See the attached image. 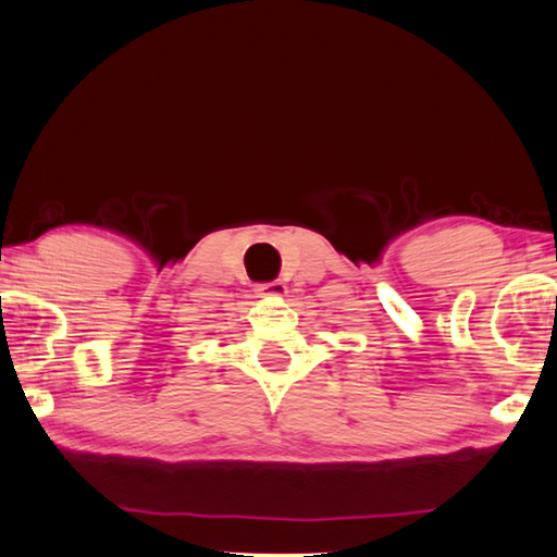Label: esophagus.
I'll list each match as a JSON object with an SVG mask.
<instances>
[{"label":"esophagus","instance_id":"1","mask_svg":"<svg viewBox=\"0 0 557 557\" xmlns=\"http://www.w3.org/2000/svg\"><path fill=\"white\" fill-rule=\"evenodd\" d=\"M256 297H258V299H275V301H282L285 297H289V289H287L285 282L275 280V282H268V285H260V287L256 289Z\"/></svg>","mask_w":557,"mask_h":557}]
</instances>
